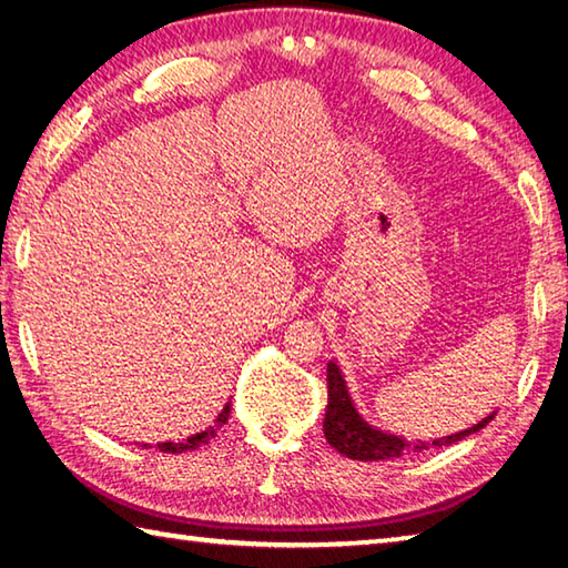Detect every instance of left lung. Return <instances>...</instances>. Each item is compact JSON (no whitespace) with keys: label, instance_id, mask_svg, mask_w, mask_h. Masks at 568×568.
Wrapping results in <instances>:
<instances>
[{"label":"left lung","instance_id":"left-lung-1","mask_svg":"<svg viewBox=\"0 0 568 568\" xmlns=\"http://www.w3.org/2000/svg\"><path fill=\"white\" fill-rule=\"evenodd\" d=\"M327 388H329L327 390L329 403H327V415H324V437H327V442L336 452L348 458H358V462H388V458H400L403 454L425 452V449H432V446H449V444L462 442L464 437H468V434L480 432L493 417H496V413H490L488 417L480 419L478 425L468 427L464 432L449 434V437H442V439L407 442L403 437H397V434H388L368 425V422L358 415L352 395H348L342 371L334 361L327 364Z\"/></svg>","mask_w":568,"mask_h":568}]
</instances>
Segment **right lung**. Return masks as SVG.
Instances as JSON below:
<instances>
[{
  "mask_svg": "<svg viewBox=\"0 0 568 568\" xmlns=\"http://www.w3.org/2000/svg\"><path fill=\"white\" fill-rule=\"evenodd\" d=\"M229 413H232V403H226V405H224V409H222L220 415H216V419H214V425H212V427L202 429V432H197V434H192V437H187L185 442H163V444L155 446V449H159V452H165V454H183V452L197 449V446L210 444V439H214V437H216V432H220V427H224V425H226Z\"/></svg>",
  "mask_w": 568,
  "mask_h": 568,
  "instance_id": "1",
  "label": "right lung"
}]
</instances>
